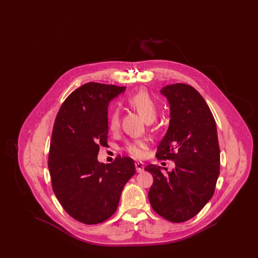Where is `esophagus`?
Returning a JSON list of instances; mask_svg holds the SVG:
<instances>
[{"label":"esophagus","mask_w":258,"mask_h":258,"mask_svg":"<svg viewBox=\"0 0 258 258\" xmlns=\"http://www.w3.org/2000/svg\"><path fill=\"white\" fill-rule=\"evenodd\" d=\"M135 168H136V171L138 173L144 171V163L141 162V161H136L135 162Z\"/></svg>","instance_id":"esophagus-1"}]
</instances>
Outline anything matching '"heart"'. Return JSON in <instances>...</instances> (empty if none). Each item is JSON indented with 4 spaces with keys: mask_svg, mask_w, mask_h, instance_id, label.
Masks as SVG:
<instances>
[{
    "mask_svg": "<svg viewBox=\"0 0 258 258\" xmlns=\"http://www.w3.org/2000/svg\"><path fill=\"white\" fill-rule=\"evenodd\" d=\"M127 104L137 111L147 122H153L158 115V104L155 99L145 90H140L126 98ZM120 126V114L117 109H112L108 119V127L112 133L119 130ZM146 147V141L143 139H137L130 141L125 144L124 151L132 157L139 159L144 155V148Z\"/></svg>",
    "mask_w": 258,
    "mask_h": 258,
    "instance_id": "heart-1",
    "label": "heart"
}]
</instances>
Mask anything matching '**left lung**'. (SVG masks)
<instances>
[{"instance_id": "1", "label": "left lung", "mask_w": 258, "mask_h": 258, "mask_svg": "<svg viewBox=\"0 0 258 258\" xmlns=\"http://www.w3.org/2000/svg\"><path fill=\"white\" fill-rule=\"evenodd\" d=\"M170 104V123L156 157L175 168L163 174L150 164L154 178L148 197L153 210L172 222L188 221L212 198L221 168L215 118L205 99L190 85L177 83L160 90Z\"/></svg>"}]
</instances>
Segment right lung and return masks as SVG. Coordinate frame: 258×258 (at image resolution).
Returning <instances> with one entry per match:
<instances>
[{"label": "right lung", "mask_w": 258, "mask_h": 258, "mask_svg": "<svg viewBox=\"0 0 258 258\" xmlns=\"http://www.w3.org/2000/svg\"><path fill=\"white\" fill-rule=\"evenodd\" d=\"M124 90L86 83L64 99L54 123L48 155L52 188L64 211L85 224L110 218L135 174L128 157L117 156L108 164L98 161L99 147L108 145V104Z\"/></svg>", "instance_id": "obj_1"}]
</instances>
